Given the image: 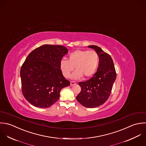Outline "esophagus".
<instances>
[{"label":"esophagus","instance_id":"esophagus-1","mask_svg":"<svg viewBox=\"0 0 146 146\" xmlns=\"http://www.w3.org/2000/svg\"><path fill=\"white\" fill-rule=\"evenodd\" d=\"M76 84V83L75 82H74V81H71V83H70V85H71V86H74V85H75Z\"/></svg>","mask_w":146,"mask_h":146}]
</instances>
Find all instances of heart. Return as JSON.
Returning <instances> with one entry per match:
<instances>
[{
    "label": "heart",
    "mask_w": 146,
    "mask_h": 146,
    "mask_svg": "<svg viewBox=\"0 0 146 146\" xmlns=\"http://www.w3.org/2000/svg\"><path fill=\"white\" fill-rule=\"evenodd\" d=\"M99 64V56L95 51L76 50L70 53L68 60L63 59L60 61V70L65 78H69L71 72L76 70L71 76L72 79L83 77H92L96 72Z\"/></svg>",
    "instance_id": "1"
}]
</instances>
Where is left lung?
<instances>
[{"label":"left lung","mask_w":146,"mask_h":146,"mask_svg":"<svg viewBox=\"0 0 146 146\" xmlns=\"http://www.w3.org/2000/svg\"><path fill=\"white\" fill-rule=\"evenodd\" d=\"M88 47L98 54L99 64L96 72L90 79L79 83L81 91L76 98L84 107L94 108L108 99L116 79V72L113 59L108 54L96 45Z\"/></svg>","instance_id":"left-lung-1"}]
</instances>
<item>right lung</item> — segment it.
<instances>
[{"label": "right lung", "instance_id": "1", "mask_svg": "<svg viewBox=\"0 0 146 146\" xmlns=\"http://www.w3.org/2000/svg\"><path fill=\"white\" fill-rule=\"evenodd\" d=\"M68 50L62 45H44L33 50L20 69L23 94L35 106L46 108L56 102L61 90L70 84L59 63Z\"/></svg>", "mask_w": 146, "mask_h": 146}]
</instances>
